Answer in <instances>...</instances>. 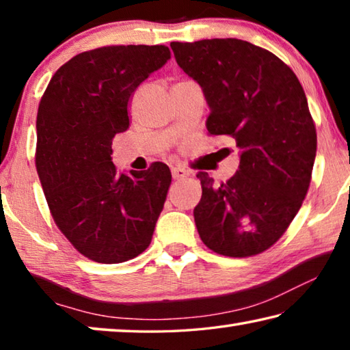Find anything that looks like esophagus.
<instances>
[{
	"label": "esophagus",
	"instance_id": "1",
	"mask_svg": "<svg viewBox=\"0 0 350 350\" xmlns=\"http://www.w3.org/2000/svg\"><path fill=\"white\" fill-rule=\"evenodd\" d=\"M171 173H173L174 179H183V177L189 176V171L183 167H173L171 168Z\"/></svg>",
	"mask_w": 350,
	"mask_h": 350
}]
</instances>
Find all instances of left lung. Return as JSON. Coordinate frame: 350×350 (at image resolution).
<instances>
[{
    "instance_id": "8db88e82",
    "label": "left lung",
    "mask_w": 350,
    "mask_h": 350,
    "mask_svg": "<svg viewBox=\"0 0 350 350\" xmlns=\"http://www.w3.org/2000/svg\"><path fill=\"white\" fill-rule=\"evenodd\" d=\"M202 86L210 135H228L239 168L215 183L199 171L194 222L204 244L230 258L254 256L286 233L310 185L317 129L298 77L270 51L238 38L170 44Z\"/></svg>"
}]
</instances>
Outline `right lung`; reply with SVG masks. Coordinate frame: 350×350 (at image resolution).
<instances>
[{"mask_svg": "<svg viewBox=\"0 0 350 350\" xmlns=\"http://www.w3.org/2000/svg\"><path fill=\"white\" fill-rule=\"evenodd\" d=\"M171 58L168 46L116 44L81 52L40 100L35 165L60 232L88 259L125 262L151 244L171 183L168 165L118 176L112 139L129 128V102Z\"/></svg>", "mask_w": 350, "mask_h": 350, "instance_id": "add662e5", "label": "right lung"}]
</instances>
